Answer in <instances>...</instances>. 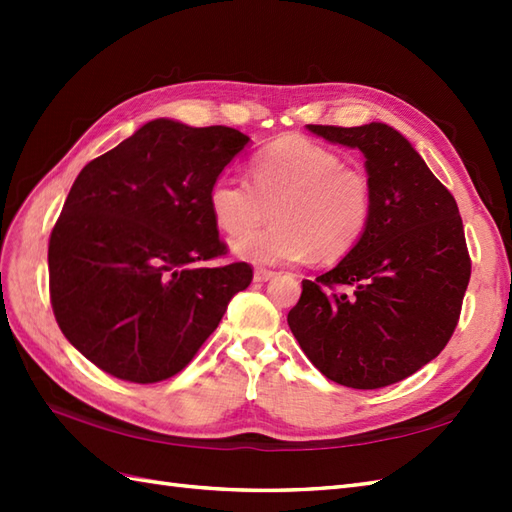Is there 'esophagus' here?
<instances>
[{"instance_id": "34e87169", "label": "esophagus", "mask_w": 512, "mask_h": 512, "mask_svg": "<svg viewBox=\"0 0 512 512\" xmlns=\"http://www.w3.org/2000/svg\"><path fill=\"white\" fill-rule=\"evenodd\" d=\"M273 277H275L273 270H266V268H255V273H253V279L259 281V284H264V281L273 279Z\"/></svg>"}]
</instances>
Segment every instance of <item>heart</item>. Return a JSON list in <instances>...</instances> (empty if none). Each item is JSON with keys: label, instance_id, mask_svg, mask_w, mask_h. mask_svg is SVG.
Here are the masks:
<instances>
[{"label": "heart", "instance_id": "b5f03b06", "mask_svg": "<svg viewBox=\"0 0 512 512\" xmlns=\"http://www.w3.org/2000/svg\"><path fill=\"white\" fill-rule=\"evenodd\" d=\"M250 180L222 173L209 189V211L228 235L233 255L250 264H286L317 253L336 259L358 244L372 217V182L343 167L339 154L308 138L286 136L250 162ZM276 202L275 225L248 232Z\"/></svg>", "mask_w": 512, "mask_h": 512}]
</instances>
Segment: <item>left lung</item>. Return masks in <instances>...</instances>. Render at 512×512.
Here are the masks:
<instances>
[{"mask_svg": "<svg viewBox=\"0 0 512 512\" xmlns=\"http://www.w3.org/2000/svg\"><path fill=\"white\" fill-rule=\"evenodd\" d=\"M306 129L361 151L374 206L350 253L314 281L303 279L288 325L334 383L394 385L433 361L458 325L471 279L458 204L394 127Z\"/></svg>", "mask_w": 512, "mask_h": 512, "instance_id": "obj_1", "label": "left lung"}]
</instances>
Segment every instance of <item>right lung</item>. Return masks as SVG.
Listing matches in <instances>:
<instances>
[{"instance_id":"add662e5","label":"right lung","mask_w":512,"mask_h":512,"mask_svg":"<svg viewBox=\"0 0 512 512\" xmlns=\"http://www.w3.org/2000/svg\"><path fill=\"white\" fill-rule=\"evenodd\" d=\"M248 140L156 118L76 176L50 235V299L103 372L140 385L178 374L248 288V264L204 266L226 255L209 189Z\"/></svg>"}]
</instances>
